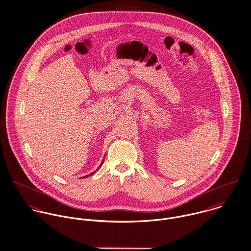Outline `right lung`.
<instances>
[{
	"label": "right lung",
	"mask_w": 251,
	"mask_h": 251,
	"mask_svg": "<svg viewBox=\"0 0 251 251\" xmlns=\"http://www.w3.org/2000/svg\"><path fill=\"white\" fill-rule=\"evenodd\" d=\"M101 164H102V163H101ZM100 166H101V165H100ZM84 177H87V176H84Z\"/></svg>",
	"instance_id": "obj_1"
}]
</instances>
